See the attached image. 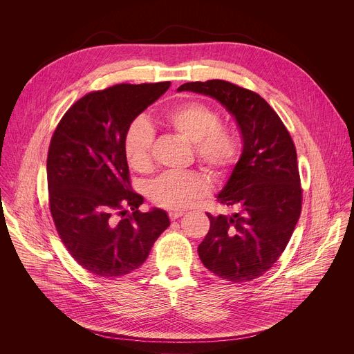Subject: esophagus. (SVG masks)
<instances>
[{
  "instance_id": "34e87169",
  "label": "esophagus",
  "mask_w": 354,
  "mask_h": 354,
  "mask_svg": "<svg viewBox=\"0 0 354 354\" xmlns=\"http://www.w3.org/2000/svg\"><path fill=\"white\" fill-rule=\"evenodd\" d=\"M183 214H185L183 212H169V218L174 221V220H176V218L182 217Z\"/></svg>"
}]
</instances>
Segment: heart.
Masks as SVG:
<instances>
[{
  "label": "heart",
  "instance_id": "1",
  "mask_svg": "<svg viewBox=\"0 0 354 354\" xmlns=\"http://www.w3.org/2000/svg\"><path fill=\"white\" fill-rule=\"evenodd\" d=\"M167 124L193 142L194 156L217 179L227 178L239 158V140L234 130L221 126L220 115L200 102L180 105L165 115ZM154 129L144 118H136L127 127L123 149L129 165L147 172L151 168ZM207 180L197 172H165L148 187V196L160 207L182 210L206 196Z\"/></svg>",
  "mask_w": 354,
  "mask_h": 354
}]
</instances>
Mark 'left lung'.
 <instances>
[{
    "instance_id": "obj_1",
    "label": "left lung",
    "mask_w": 354,
    "mask_h": 354,
    "mask_svg": "<svg viewBox=\"0 0 354 354\" xmlns=\"http://www.w3.org/2000/svg\"><path fill=\"white\" fill-rule=\"evenodd\" d=\"M178 91L210 96L234 116L242 153L217 194L231 216H212L198 257L218 277L245 283L265 274L286 249L301 213L302 190L290 133L266 100L223 80L186 82Z\"/></svg>"
}]
</instances>
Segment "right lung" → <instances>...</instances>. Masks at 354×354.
<instances>
[{
  "mask_svg": "<svg viewBox=\"0 0 354 354\" xmlns=\"http://www.w3.org/2000/svg\"><path fill=\"white\" fill-rule=\"evenodd\" d=\"M171 82L119 84L89 92L66 112L47 154L48 205L75 262L100 277L140 268L169 227L167 212L141 213L131 190L123 140L129 124Z\"/></svg>",
  "mask_w": 354,
  "mask_h": 354,
  "instance_id": "obj_1",
  "label": "right lung"
}]
</instances>
